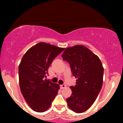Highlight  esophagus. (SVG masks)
<instances>
[{"label": "esophagus", "mask_w": 123, "mask_h": 123, "mask_svg": "<svg viewBox=\"0 0 123 123\" xmlns=\"http://www.w3.org/2000/svg\"><path fill=\"white\" fill-rule=\"evenodd\" d=\"M66 87L65 84H62V85H61V88H65V87Z\"/></svg>", "instance_id": "34e87169"}]
</instances>
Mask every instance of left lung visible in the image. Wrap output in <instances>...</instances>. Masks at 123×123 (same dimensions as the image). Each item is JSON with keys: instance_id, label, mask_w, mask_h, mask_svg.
Returning a JSON list of instances; mask_svg holds the SVG:
<instances>
[{"instance_id": "obj_1", "label": "left lung", "mask_w": 123, "mask_h": 123, "mask_svg": "<svg viewBox=\"0 0 123 123\" xmlns=\"http://www.w3.org/2000/svg\"><path fill=\"white\" fill-rule=\"evenodd\" d=\"M63 60L69 63L76 84L71 86L72 93L66 99L68 105L77 113L88 110L95 102L103 84L104 68L99 57L81 45L68 47Z\"/></svg>"}]
</instances>
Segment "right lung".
Returning a JSON list of instances; mask_svg holds the SVG:
<instances>
[{
	"mask_svg": "<svg viewBox=\"0 0 123 123\" xmlns=\"http://www.w3.org/2000/svg\"><path fill=\"white\" fill-rule=\"evenodd\" d=\"M63 50L40 42L29 49L22 58L18 68L19 87L25 101L35 111H47L57 95L59 84L44 77L53 61Z\"/></svg>",
	"mask_w": 123,
	"mask_h": 123,
	"instance_id": "1",
	"label": "right lung"
}]
</instances>
